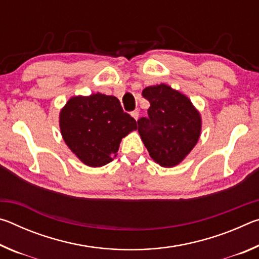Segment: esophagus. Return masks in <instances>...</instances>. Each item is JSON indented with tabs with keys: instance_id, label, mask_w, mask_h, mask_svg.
Returning a JSON list of instances; mask_svg holds the SVG:
<instances>
[{
	"instance_id": "obj_1",
	"label": "esophagus",
	"mask_w": 259,
	"mask_h": 259,
	"mask_svg": "<svg viewBox=\"0 0 259 259\" xmlns=\"http://www.w3.org/2000/svg\"><path fill=\"white\" fill-rule=\"evenodd\" d=\"M131 116H133L135 120H138V117H139V112L137 111V109H136V111H134V112H131Z\"/></svg>"
}]
</instances>
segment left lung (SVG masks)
<instances>
[{
    "label": "left lung",
    "instance_id": "8db88e82",
    "mask_svg": "<svg viewBox=\"0 0 259 259\" xmlns=\"http://www.w3.org/2000/svg\"><path fill=\"white\" fill-rule=\"evenodd\" d=\"M142 94L151 104L148 116L137 121L144 145L156 163L177 165L198 143L200 114L186 96L166 84L147 87Z\"/></svg>",
    "mask_w": 259,
    "mask_h": 259
}]
</instances>
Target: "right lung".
Segmentation results:
<instances>
[{
    "instance_id": "1",
    "label": "right lung",
    "mask_w": 259,
    "mask_h": 259,
    "mask_svg": "<svg viewBox=\"0 0 259 259\" xmlns=\"http://www.w3.org/2000/svg\"><path fill=\"white\" fill-rule=\"evenodd\" d=\"M59 124L65 143L89 166L109 163L121 139L137 129V122L122 109L119 99L99 93L69 99L61 109Z\"/></svg>"
}]
</instances>
